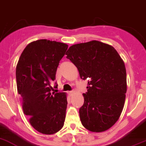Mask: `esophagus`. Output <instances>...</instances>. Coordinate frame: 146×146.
Wrapping results in <instances>:
<instances>
[{"instance_id":"esophagus-1","label":"esophagus","mask_w":146,"mask_h":146,"mask_svg":"<svg viewBox=\"0 0 146 146\" xmlns=\"http://www.w3.org/2000/svg\"><path fill=\"white\" fill-rule=\"evenodd\" d=\"M74 93H75V91H74V90H71V91L68 92V94H69L70 96H72V95H73Z\"/></svg>"}]
</instances>
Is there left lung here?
I'll return each instance as SVG.
<instances>
[{
    "label": "left lung",
    "instance_id": "8db88e82",
    "mask_svg": "<svg viewBox=\"0 0 146 146\" xmlns=\"http://www.w3.org/2000/svg\"><path fill=\"white\" fill-rule=\"evenodd\" d=\"M82 80H88V92L79 117L84 128L102 132L112 127L120 117L127 91L125 64L112 46L98 41L77 44L66 52Z\"/></svg>",
    "mask_w": 146,
    "mask_h": 146
}]
</instances>
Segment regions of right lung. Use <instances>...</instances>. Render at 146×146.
<instances>
[{
  "instance_id": "add662e5",
  "label": "right lung",
  "mask_w": 146,
  "mask_h": 146,
  "mask_svg": "<svg viewBox=\"0 0 146 146\" xmlns=\"http://www.w3.org/2000/svg\"><path fill=\"white\" fill-rule=\"evenodd\" d=\"M66 44L41 39L26 46L16 67L17 89L24 114L40 133L52 134L63 127L67 101L64 92H52L57 67L66 50Z\"/></svg>"
}]
</instances>
